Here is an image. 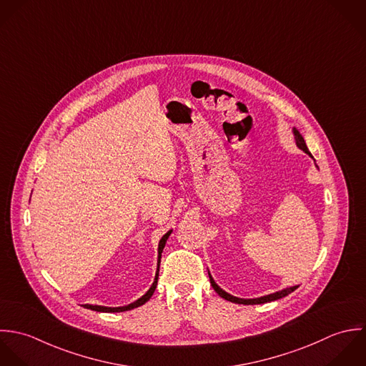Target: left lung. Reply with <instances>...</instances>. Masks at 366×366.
I'll use <instances>...</instances> for the list:
<instances>
[{
  "label": "left lung",
  "instance_id": "left-lung-1",
  "mask_svg": "<svg viewBox=\"0 0 366 366\" xmlns=\"http://www.w3.org/2000/svg\"><path fill=\"white\" fill-rule=\"evenodd\" d=\"M294 136H295V144L298 146V148H301L304 152H307L310 157H312L311 155V152L308 151V148L305 146V142H304V139H302V136L297 132V130H294ZM209 279H211V285H212V287H214V290L219 294L222 298H224V300H227V301H230V302H237V304H246V305H253V304H264V302H269V301H274V300H279V298H282V297H286V295H289L290 292H294L298 286H294V287H290V289H285V290H282V292H273V294H269V295H264V297H260V298H249V300H244V298H237V297H233V295H230V294H227L226 292H223L222 289H220L219 286L214 282V279L211 277V274H209Z\"/></svg>",
  "mask_w": 366,
  "mask_h": 366
}]
</instances>
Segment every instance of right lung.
<instances>
[{
  "label": "right lung",
  "mask_w": 366,
  "mask_h": 366,
  "mask_svg": "<svg viewBox=\"0 0 366 366\" xmlns=\"http://www.w3.org/2000/svg\"><path fill=\"white\" fill-rule=\"evenodd\" d=\"M171 234V230L169 232H167L164 236H162V239L159 240V244H158V269H157V274H155V280H154V283H152V286H151V289L148 290V292L142 297V298H139L137 301H134V302H132V304H129V305H126V307H102V305H92V304H84L83 307L84 308H89V310H93V311H99V312H122V311H129V310H133V308H136V307H140V305H143L144 302H147L149 298H151V295L154 294L155 292V287H157V282H158V272H159V260H161V253H162V249H164V246H165V242H167V239H168V236Z\"/></svg>",
  "instance_id": "1"
}]
</instances>
